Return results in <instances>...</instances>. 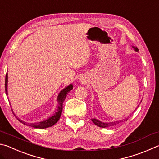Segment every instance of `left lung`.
<instances>
[{
  "label": "left lung",
  "instance_id": "8db88e82",
  "mask_svg": "<svg viewBox=\"0 0 159 159\" xmlns=\"http://www.w3.org/2000/svg\"><path fill=\"white\" fill-rule=\"evenodd\" d=\"M133 48H134L135 51H138V48L137 47H133ZM128 120V118H126L125 120H120V121H116V122H108V123H104V122H101V121L97 120V119H92V121L94 122V124L95 125H97L98 126H99V127H102V128H106V127H109V126H114L115 125H117V124H119L120 122H122L123 121H126Z\"/></svg>",
  "mask_w": 159,
  "mask_h": 159
}]
</instances>
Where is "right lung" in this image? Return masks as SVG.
Instances as JSON below:
<instances>
[{"mask_svg":"<svg viewBox=\"0 0 159 159\" xmlns=\"http://www.w3.org/2000/svg\"><path fill=\"white\" fill-rule=\"evenodd\" d=\"M5 93L7 95V74H6V76H5ZM73 89V86L72 85H70L67 86V88L63 89L60 92V94L57 97V102H58V107H57V112H55V114L51 116V117L48 118V119L44 121H42V122H35V123H26L19 120V118H17L20 122L24 124V125L33 126L34 128L36 129H46L48 127H51V126H53L55 124H56L57 121L59 120L60 115H61L62 111V103L64 102L66 97L68 94V92ZM14 114V112H13ZM15 116V115H14Z\"/></svg>","mask_w":159,"mask_h":159,"instance_id":"right-lung-1","label":"right lung"}]
</instances>
